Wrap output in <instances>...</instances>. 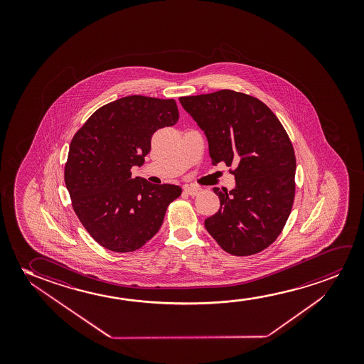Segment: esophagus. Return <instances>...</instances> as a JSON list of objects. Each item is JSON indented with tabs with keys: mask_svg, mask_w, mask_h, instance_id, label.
<instances>
[{
	"mask_svg": "<svg viewBox=\"0 0 364 364\" xmlns=\"http://www.w3.org/2000/svg\"><path fill=\"white\" fill-rule=\"evenodd\" d=\"M184 191L186 194L190 195V196H195V195H198L200 189L196 188V186H185Z\"/></svg>",
	"mask_w": 364,
	"mask_h": 364,
	"instance_id": "esophagus-1",
	"label": "esophagus"
}]
</instances>
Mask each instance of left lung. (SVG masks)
<instances>
[{
  "mask_svg": "<svg viewBox=\"0 0 364 364\" xmlns=\"http://www.w3.org/2000/svg\"><path fill=\"white\" fill-rule=\"evenodd\" d=\"M179 100L206 135L213 165L234 168L236 185L214 188L220 209L205 228L226 252L257 254L279 237L294 205L289 135L267 105L245 93L223 90Z\"/></svg>",
  "mask_w": 364,
  "mask_h": 364,
  "instance_id": "left-lung-1",
  "label": "left lung"
}]
</instances>
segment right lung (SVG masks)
<instances>
[{
    "instance_id": "add662e5",
    "label": "right lung",
    "mask_w": 364,
    "mask_h": 364,
    "mask_svg": "<svg viewBox=\"0 0 364 364\" xmlns=\"http://www.w3.org/2000/svg\"><path fill=\"white\" fill-rule=\"evenodd\" d=\"M179 119L174 100L129 95L100 107L70 141L65 181L72 206L90 236L105 249L132 252L158 231L178 185L132 178L144 164L156 130Z\"/></svg>"
}]
</instances>
